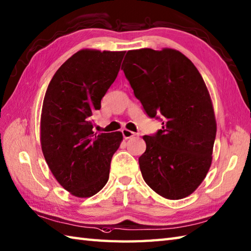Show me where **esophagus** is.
I'll return each instance as SVG.
<instances>
[{
	"mask_svg": "<svg viewBox=\"0 0 251 251\" xmlns=\"http://www.w3.org/2000/svg\"><path fill=\"white\" fill-rule=\"evenodd\" d=\"M122 134H123V137H124L125 139H129V138L135 136V132L134 131H131L129 129H126V128L122 130Z\"/></svg>",
	"mask_w": 251,
	"mask_h": 251,
	"instance_id": "34e87169",
	"label": "esophagus"
}]
</instances>
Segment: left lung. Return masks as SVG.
<instances>
[{"mask_svg":"<svg viewBox=\"0 0 251 251\" xmlns=\"http://www.w3.org/2000/svg\"><path fill=\"white\" fill-rule=\"evenodd\" d=\"M122 70L148 116L163 125L143 136V180L165 199L189 196L210 168L217 132L204 79L189 58L172 49L128 50Z\"/></svg>","mask_w":251,"mask_h":251,"instance_id":"8db88e82","label":"left lung"}]
</instances>
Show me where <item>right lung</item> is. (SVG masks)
Here are the masks:
<instances>
[{"label": "right lung", "mask_w": 251, "mask_h": 251, "mask_svg": "<svg viewBox=\"0 0 251 251\" xmlns=\"http://www.w3.org/2000/svg\"><path fill=\"white\" fill-rule=\"evenodd\" d=\"M125 51L82 50L58 69L47 87L41 114V146L63 189L90 197L108 182L121 131L93 130V114L117 76Z\"/></svg>", "instance_id": "1"}]
</instances>
